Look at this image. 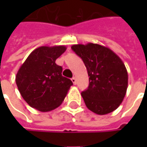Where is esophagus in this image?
Segmentation results:
<instances>
[{
  "instance_id": "34e87169",
  "label": "esophagus",
  "mask_w": 147,
  "mask_h": 147,
  "mask_svg": "<svg viewBox=\"0 0 147 147\" xmlns=\"http://www.w3.org/2000/svg\"><path fill=\"white\" fill-rule=\"evenodd\" d=\"M71 80H72V82H73V83H74V84H76L77 83V80L75 78H71Z\"/></svg>"
}]
</instances>
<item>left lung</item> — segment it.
I'll return each instance as SVG.
<instances>
[{"mask_svg": "<svg viewBox=\"0 0 147 147\" xmlns=\"http://www.w3.org/2000/svg\"><path fill=\"white\" fill-rule=\"evenodd\" d=\"M71 48L88 70L89 86L81 93L86 106L100 115L115 110L127 88V72L122 59L110 48L99 44H77Z\"/></svg>", "mask_w": 147, "mask_h": 147, "instance_id": "1", "label": "left lung"}]
</instances>
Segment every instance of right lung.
<instances>
[{
	"label": "right lung",
	"instance_id": "add662e5",
	"mask_svg": "<svg viewBox=\"0 0 147 147\" xmlns=\"http://www.w3.org/2000/svg\"><path fill=\"white\" fill-rule=\"evenodd\" d=\"M65 51V46L40 47L20 66L15 82L22 97L32 108L48 112L65 98L73 82L62 76V67L55 64Z\"/></svg>",
	"mask_w": 147,
	"mask_h": 147
}]
</instances>
